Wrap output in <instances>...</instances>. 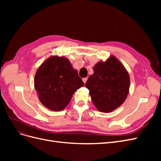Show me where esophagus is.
Returning <instances> with one entry per match:
<instances>
[{
  "mask_svg": "<svg viewBox=\"0 0 161 161\" xmlns=\"http://www.w3.org/2000/svg\"><path fill=\"white\" fill-rule=\"evenodd\" d=\"M86 80H87V78H83V79H82V81H83L84 84H85V83H86Z\"/></svg>",
  "mask_w": 161,
  "mask_h": 161,
  "instance_id": "1",
  "label": "esophagus"
}]
</instances>
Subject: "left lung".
Masks as SVG:
<instances>
[{
	"mask_svg": "<svg viewBox=\"0 0 161 161\" xmlns=\"http://www.w3.org/2000/svg\"><path fill=\"white\" fill-rule=\"evenodd\" d=\"M93 70L85 85L92 103L101 112L113 111L127 98L130 84L128 72L114 56L97 62Z\"/></svg>",
	"mask_w": 161,
	"mask_h": 161,
	"instance_id": "1",
	"label": "left lung"
}]
</instances>
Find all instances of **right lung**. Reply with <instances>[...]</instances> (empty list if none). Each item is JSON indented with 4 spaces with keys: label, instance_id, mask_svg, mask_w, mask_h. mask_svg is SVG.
<instances>
[{
    "label": "right lung",
    "instance_id": "obj_1",
    "mask_svg": "<svg viewBox=\"0 0 161 161\" xmlns=\"http://www.w3.org/2000/svg\"><path fill=\"white\" fill-rule=\"evenodd\" d=\"M84 86L78 71L65 57L52 56L39 66L34 86L43 106L52 111L66 108L75 92Z\"/></svg>",
    "mask_w": 161,
    "mask_h": 161
}]
</instances>
